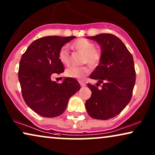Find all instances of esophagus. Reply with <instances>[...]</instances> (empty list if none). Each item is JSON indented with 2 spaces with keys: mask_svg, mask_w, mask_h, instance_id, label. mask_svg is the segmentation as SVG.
<instances>
[{
  "mask_svg": "<svg viewBox=\"0 0 155 155\" xmlns=\"http://www.w3.org/2000/svg\"><path fill=\"white\" fill-rule=\"evenodd\" d=\"M80 86H81V87H84V86H86V84L84 83V82H82V81H80Z\"/></svg>",
  "mask_w": 155,
  "mask_h": 155,
  "instance_id": "esophagus-1",
  "label": "esophagus"
}]
</instances>
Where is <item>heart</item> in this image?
<instances>
[{
	"mask_svg": "<svg viewBox=\"0 0 155 155\" xmlns=\"http://www.w3.org/2000/svg\"><path fill=\"white\" fill-rule=\"evenodd\" d=\"M73 46L75 50L84 54L82 63H89L92 66H96L100 63L101 59V51L99 48H95V45L90 40L81 38L73 43ZM58 57L61 63L68 65L70 63V54L66 46H63L58 51ZM90 73L89 65L82 67L71 66L65 70V74L68 77L82 80Z\"/></svg>",
	"mask_w": 155,
	"mask_h": 155,
	"instance_id": "obj_1",
	"label": "heart"
}]
</instances>
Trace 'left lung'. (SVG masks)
I'll return each instance as SVG.
<instances>
[{
	"instance_id": "8db88e82",
	"label": "left lung",
	"mask_w": 155,
	"mask_h": 155,
	"mask_svg": "<svg viewBox=\"0 0 155 155\" xmlns=\"http://www.w3.org/2000/svg\"><path fill=\"white\" fill-rule=\"evenodd\" d=\"M99 44L100 63L90 75L97 80V87L90 83L92 95L85 103L89 115L95 119L115 117L130 102L135 83V71L132 54L121 40L111 34L88 37ZM102 84V88L98 86Z\"/></svg>"
}]
</instances>
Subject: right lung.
<instances>
[{"label": "right lung", "mask_w": 155, "mask_h": 155, "mask_svg": "<svg viewBox=\"0 0 155 155\" xmlns=\"http://www.w3.org/2000/svg\"><path fill=\"white\" fill-rule=\"evenodd\" d=\"M75 37L47 36L34 41L22 54L18 78L22 97L35 113L46 118L62 114L69 99L80 89L78 81L65 78L56 83L51 77L64 72L59 61L60 48Z\"/></svg>", "instance_id": "right-lung-1"}]
</instances>
